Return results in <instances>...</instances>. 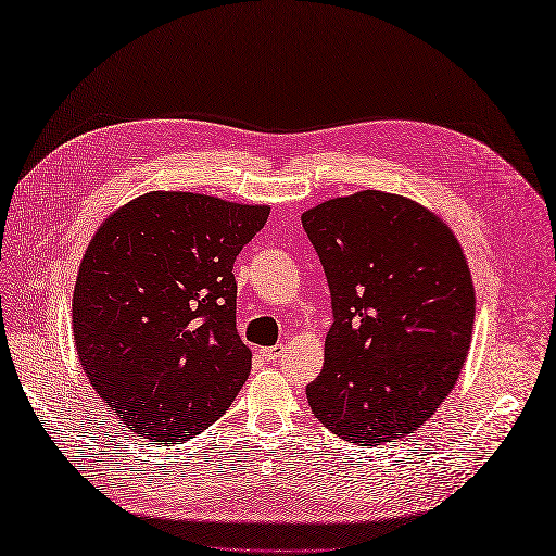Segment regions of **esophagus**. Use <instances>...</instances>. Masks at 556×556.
Masks as SVG:
<instances>
[{"label":"esophagus","instance_id":"esophagus-1","mask_svg":"<svg viewBox=\"0 0 556 556\" xmlns=\"http://www.w3.org/2000/svg\"><path fill=\"white\" fill-rule=\"evenodd\" d=\"M285 352V345H271V348H262L260 350V355L266 359V362H274V359H278L280 355Z\"/></svg>","mask_w":556,"mask_h":556}]
</instances>
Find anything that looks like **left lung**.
I'll return each instance as SVG.
<instances>
[{
    "label": "left lung",
    "mask_w": 556,
    "mask_h": 556,
    "mask_svg": "<svg viewBox=\"0 0 556 556\" xmlns=\"http://www.w3.org/2000/svg\"><path fill=\"white\" fill-rule=\"evenodd\" d=\"M301 223L333 311L311 410L362 447L403 439L462 374L476 319L464 250L439 215L380 190L329 199Z\"/></svg>",
    "instance_id": "obj_1"
}]
</instances>
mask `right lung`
I'll list each match as a JSON object with an SVG mask.
<instances>
[{
  "label": "right lung",
  "mask_w": 556,
  "mask_h": 556,
  "mask_svg": "<svg viewBox=\"0 0 556 556\" xmlns=\"http://www.w3.org/2000/svg\"><path fill=\"white\" fill-rule=\"evenodd\" d=\"M268 211L148 192L111 213L83 255L72 301L83 371L117 419L155 445L208 429L250 374L231 268Z\"/></svg>",
  "instance_id": "add662e5"
}]
</instances>
